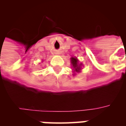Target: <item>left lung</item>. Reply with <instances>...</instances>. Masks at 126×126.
<instances>
[{"mask_svg":"<svg viewBox=\"0 0 126 126\" xmlns=\"http://www.w3.org/2000/svg\"><path fill=\"white\" fill-rule=\"evenodd\" d=\"M71 65L73 71V76L76 75L77 73H79L82 70V67H83V64L82 63H79V60L76 57H71Z\"/></svg>","mask_w":126,"mask_h":126,"instance_id":"left-lung-1","label":"left lung"}]
</instances>
